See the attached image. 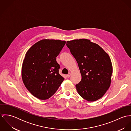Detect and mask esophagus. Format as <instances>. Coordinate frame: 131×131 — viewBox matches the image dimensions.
I'll return each instance as SVG.
<instances>
[{
  "mask_svg": "<svg viewBox=\"0 0 131 131\" xmlns=\"http://www.w3.org/2000/svg\"><path fill=\"white\" fill-rule=\"evenodd\" d=\"M71 73H69L68 75H67V78H70L71 77Z\"/></svg>",
  "mask_w": 131,
  "mask_h": 131,
  "instance_id": "34e87169",
  "label": "esophagus"
}]
</instances>
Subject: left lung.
<instances>
[{"instance_id": "obj_1", "label": "left lung", "mask_w": 131, "mask_h": 131, "mask_svg": "<svg viewBox=\"0 0 131 131\" xmlns=\"http://www.w3.org/2000/svg\"><path fill=\"white\" fill-rule=\"evenodd\" d=\"M78 64L81 81L75 85L79 95L88 101L101 98L111 85L112 66L108 54L98 44L86 39L66 44Z\"/></svg>"}]
</instances>
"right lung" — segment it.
Returning <instances> with one entry per match:
<instances>
[{"mask_svg": "<svg viewBox=\"0 0 131 131\" xmlns=\"http://www.w3.org/2000/svg\"><path fill=\"white\" fill-rule=\"evenodd\" d=\"M65 41L43 39L34 44L24 59L21 77L26 88L33 96L46 100L55 93L64 80L59 74L56 57Z\"/></svg>", "mask_w": 131, "mask_h": 131, "instance_id": "obj_1", "label": "right lung"}]
</instances>
